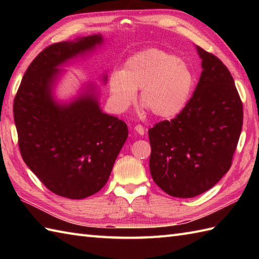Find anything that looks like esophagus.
Returning a JSON list of instances; mask_svg holds the SVG:
<instances>
[{
    "label": "esophagus",
    "mask_w": 259,
    "mask_h": 259,
    "mask_svg": "<svg viewBox=\"0 0 259 259\" xmlns=\"http://www.w3.org/2000/svg\"><path fill=\"white\" fill-rule=\"evenodd\" d=\"M135 131L137 134H139V135H141V136H144L145 135V133H146V130H145V128L144 126H142L141 124H137V125H135Z\"/></svg>",
    "instance_id": "34e87169"
}]
</instances>
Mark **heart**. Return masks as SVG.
Instances as JSON below:
<instances>
[{
  "label": "heart",
  "instance_id": "b5f03b06",
  "mask_svg": "<svg viewBox=\"0 0 259 259\" xmlns=\"http://www.w3.org/2000/svg\"><path fill=\"white\" fill-rule=\"evenodd\" d=\"M195 88L192 70L177 56L159 49L135 53L125 60L122 71H113L109 78L111 104L123 111L139 100L157 118L170 119L188 104Z\"/></svg>",
  "mask_w": 259,
  "mask_h": 259
}]
</instances>
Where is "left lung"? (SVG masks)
I'll return each mask as SVG.
<instances>
[{"label": "left lung", "instance_id": "8db88e82", "mask_svg": "<svg viewBox=\"0 0 259 259\" xmlns=\"http://www.w3.org/2000/svg\"><path fill=\"white\" fill-rule=\"evenodd\" d=\"M201 74L186 108L149 129L153 181L178 198H192L216 185L230 166L243 126V103L229 70L196 47Z\"/></svg>", "mask_w": 259, "mask_h": 259}]
</instances>
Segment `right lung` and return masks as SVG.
<instances>
[{
  "instance_id": "obj_1",
  "label": "right lung",
  "mask_w": 259,
  "mask_h": 259,
  "mask_svg": "<svg viewBox=\"0 0 259 259\" xmlns=\"http://www.w3.org/2000/svg\"><path fill=\"white\" fill-rule=\"evenodd\" d=\"M102 42L95 34L49 46L29 65L14 98L22 158L49 190L70 199L95 195L107 184L128 138L123 121L102 112L92 83L68 103L53 96L59 67Z\"/></svg>"
}]
</instances>
